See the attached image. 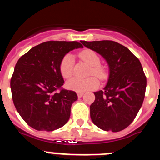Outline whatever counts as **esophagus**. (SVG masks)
Segmentation results:
<instances>
[{
	"mask_svg": "<svg viewBox=\"0 0 160 160\" xmlns=\"http://www.w3.org/2000/svg\"><path fill=\"white\" fill-rule=\"evenodd\" d=\"M83 94H84V93H83V92H77V95H78V98L82 97Z\"/></svg>",
	"mask_w": 160,
	"mask_h": 160,
	"instance_id": "34e87169",
	"label": "esophagus"
}]
</instances>
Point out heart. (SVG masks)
Segmentation results:
<instances>
[{
	"mask_svg": "<svg viewBox=\"0 0 160 160\" xmlns=\"http://www.w3.org/2000/svg\"><path fill=\"white\" fill-rule=\"evenodd\" d=\"M79 57L85 62L90 66L89 74H94L98 78L102 79L106 76L105 70L100 66V58L98 55L90 49H84L79 53ZM73 65L74 58L70 53H67L62 58L60 62V72L63 78H69L73 73ZM67 87L70 90L77 92H85L87 90H94L98 86V81L94 77H89L87 78H73L70 79L66 83Z\"/></svg>",
	"mask_w": 160,
	"mask_h": 160,
	"instance_id": "obj_1",
	"label": "heart"
}]
</instances>
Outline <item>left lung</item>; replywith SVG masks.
<instances>
[{
    "mask_svg": "<svg viewBox=\"0 0 160 160\" xmlns=\"http://www.w3.org/2000/svg\"><path fill=\"white\" fill-rule=\"evenodd\" d=\"M81 43L107 61L109 78L102 90L94 92L90 118L103 131L118 132L133 122L145 97L147 78L140 62L127 47L113 41Z\"/></svg>",
    "mask_w": 160,
    "mask_h": 160,
    "instance_id": "8db88e82",
    "label": "left lung"
}]
</instances>
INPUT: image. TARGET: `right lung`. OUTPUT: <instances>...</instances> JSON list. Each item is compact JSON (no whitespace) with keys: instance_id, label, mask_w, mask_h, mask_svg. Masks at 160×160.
Instances as JSON below:
<instances>
[{"instance_id":"1","label":"right lung","mask_w":160,"mask_h":160,"mask_svg":"<svg viewBox=\"0 0 160 160\" xmlns=\"http://www.w3.org/2000/svg\"><path fill=\"white\" fill-rule=\"evenodd\" d=\"M78 48H83L78 42L50 41L32 47L18 61L10 81L12 101L33 129L53 131L70 118L78 95L72 90H58L64 83L59 66L65 55Z\"/></svg>"}]
</instances>
